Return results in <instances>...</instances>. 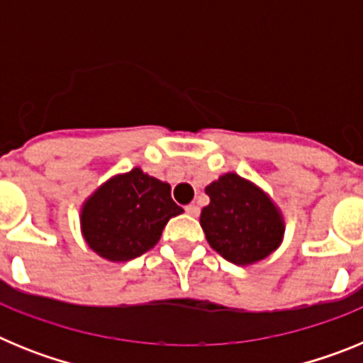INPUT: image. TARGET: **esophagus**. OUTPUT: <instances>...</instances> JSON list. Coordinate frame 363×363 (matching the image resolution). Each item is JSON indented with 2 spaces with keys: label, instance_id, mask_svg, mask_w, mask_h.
<instances>
[{
  "label": "esophagus",
  "instance_id": "1",
  "mask_svg": "<svg viewBox=\"0 0 363 363\" xmlns=\"http://www.w3.org/2000/svg\"><path fill=\"white\" fill-rule=\"evenodd\" d=\"M185 211H187V214L189 216H200V207H198V205H187V207H185Z\"/></svg>",
  "mask_w": 363,
  "mask_h": 363
}]
</instances>
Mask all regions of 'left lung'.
<instances>
[{
    "label": "left lung",
    "mask_w": 363,
    "mask_h": 363,
    "mask_svg": "<svg viewBox=\"0 0 363 363\" xmlns=\"http://www.w3.org/2000/svg\"><path fill=\"white\" fill-rule=\"evenodd\" d=\"M209 205L200 225L218 255L234 265H252L277 251L284 240L281 211L265 191L236 172L221 174L205 187Z\"/></svg>",
    "instance_id": "8db88e82"
}]
</instances>
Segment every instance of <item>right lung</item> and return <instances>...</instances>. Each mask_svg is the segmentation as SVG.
<instances>
[{"instance_id":"obj_1","label":"right lung","mask_w":363,"mask_h":363,"mask_svg":"<svg viewBox=\"0 0 363 363\" xmlns=\"http://www.w3.org/2000/svg\"><path fill=\"white\" fill-rule=\"evenodd\" d=\"M184 213L171 185L140 167L112 176L82 205L79 225L86 245L108 262H129L160 242L167 221Z\"/></svg>"}]
</instances>
